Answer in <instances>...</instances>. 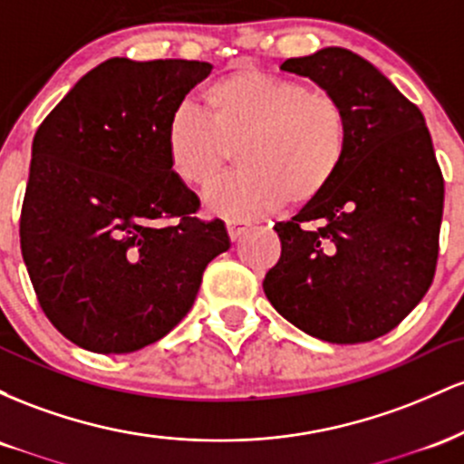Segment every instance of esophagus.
Here are the masks:
<instances>
[{"label": "esophagus", "instance_id": "obj_1", "mask_svg": "<svg viewBox=\"0 0 464 464\" xmlns=\"http://www.w3.org/2000/svg\"><path fill=\"white\" fill-rule=\"evenodd\" d=\"M250 228L248 222H242V220H227V231H228V237L236 242V239H239L246 233Z\"/></svg>", "mask_w": 464, "mask_h": 464}]
</instances>
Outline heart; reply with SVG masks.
<instances>
[{
  "label": "heart",
  "mask_w": 464,
  "mask_h": 464,
  "mask_svg": "<svg viewBox=\"0 0 464 464\" xmlns=\"http://www.w3.org/2000/svg\"><path fill=\"white\" fill-rule=\"evenodd\" d=\"M237 150L242 172L207 196L231 220L316 200L338 177L349 150V120L334 95L295 78L237 69L202 92V113L180 106L165 132L172 174L194 189L209 188Z\"/></svg>",
  "instance_id": "obj_1"
}]
</instances>
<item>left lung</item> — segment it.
<instances>
[{
    "mask_svg": "<svg viewBox=\"0 0 464 464\" xmlns=\"http://www.w3.org/2000/svg\"><path fill=\"white\" fill-rule=\"evenodd\" d=\"M343 104L349 150L338 177L292 220L264 292L285 321L334 344L380 338L432 285L445 183L425 117L369 61L344 47L287 58Z\"/></svg>",
    "mask_w": 464,
    "mask_h": 464,
    "instance_id": "1",
    "label": "left lung"
}]
</instances>
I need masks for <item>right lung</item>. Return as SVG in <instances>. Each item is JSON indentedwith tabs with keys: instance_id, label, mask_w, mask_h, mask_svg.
<instances>
[{
	"instance_id": "right-lung-1",
	"label": "right lung",
	"mask_w": 464,
	"mask_h": 464,
	"mask_svg": "<svg viewBox=\"0 0 464 464\" xmlns=\"http://www.w3.org/2000/svg\"><path fill=\"white\" fill-rule=\"evenodd\" d=\"M200 61L109 58L69 89L32 140L21 255L50 323L93 353H130L172 332L207 264L231 246L222 220L174 177L165 132Z\"/></svg>"
}]
</instances>
